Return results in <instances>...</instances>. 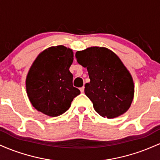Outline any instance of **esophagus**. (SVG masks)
<instances>
[{
    "label": "esophagus",
    "instance_id": "1",
    "mask_svg": "<svg viewBox=\"0 0 160 160\" xmlns=\"http://www.w3.org/2000/svg\"><path fill=\"white\" fill-rule=\"evenodd\" d=\"M80 92H81L82 93H83L84 92V86H82V87L80 88Z\"/></svg>",
    "mask_w": 160,
    "mask_h": 160
}]
</instances>
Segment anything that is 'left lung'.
<instances>
[{
	"label": "left lung",
	"instance_id": "1",
	"mask_svg": "<svg viewBox=\"0 0 160 160\" xmlns=\"http://www.w3.org/2000/svg\"><path fill=\"white\" fill-rule=\"evenodd\" d=\"M75 56L78 63L87 68L90 82L85 84L84 92L95 111L108 119L126 113L132 102L135 86L117 55L106 47H91Z\"/></svg>",
	"mask_w": 160,
	"mask_h": 160
}]
</instances>
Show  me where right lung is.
<instances>
[{"instance_id": "1", "label": "right lung", "mask_w": 160, "mask_h": 160, "mask_svg": "<svg viewBox=\"0 0 160 160\" xmlns=\"http://www.w3.org/2000/svg\"><path fill=\"white\" fill-rule=\"evenodd\" d=\"M74 60L72 49L59 45L44 49L35 58L28 73V97L38 111L58 117L67 111L71 102L80 94L73 86L69 68Z\"/></svg>"}]
</instances>
